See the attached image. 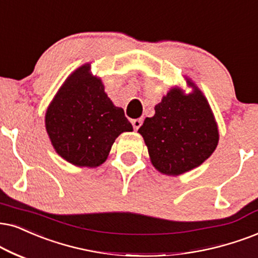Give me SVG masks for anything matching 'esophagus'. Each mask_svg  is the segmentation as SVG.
<instances>
[{
    "instance_id": "obj_1",
    "label": "esophagus",
    "mask_w": 258,
    "mask_h": 258,
    "mask_svg": "<svg viewBox=\"0 0 258 258\" xmlns=\"http://www.w3.org/2000/svg\"><path fill=\"white\" fill-rule=\"evenodd\" d=\"M142 123H143V119L142 118L132 120V125H133V128H135V130H138L139 127L142 126Z\"/></svg>"
}]
</instances>
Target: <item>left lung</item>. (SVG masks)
I'll list each match as a JSON object with an SVG mask.
<instances>
[{
	"label": "left lung",
	"instance_id": "obj_1",
	"mask_svg": "<svg viewBox=\"0 0 258 258\" xmlns=\"http://www.w3.org/2000/svg\"><path fill=\"white\" fill-rule=\"evenodd\" d=\"M183 94L172 88L146 118L138 132L143 136L153 167L165 175H181L210 157L219 142V132L206 97L198 87Z\"/></svg>",
	"mask_w": 258,
	"mask_h": 258
}]
</instances>
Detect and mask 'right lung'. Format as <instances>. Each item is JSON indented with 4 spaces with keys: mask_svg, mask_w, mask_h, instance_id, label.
Wrapping results in <instances>:
<instances>
[{
    "mask_svg": "<svg viewBox=\"0 0 258 258\" xmlns=\"http://www.w3.org/2000/svg\"><path fill=\"white\" fill-rule=\"evenodd\" d=\"M47 135L58 155L77 167L96 168L108 157L122 132H132L123 109L91 76L90 64L75 70L58 90L45 114Z\"/></svg>",
    "mask_w": 258,
    "mask_h": 258,
    "instance_id": "1",
    "label": "right lung"
}]
</instances>
